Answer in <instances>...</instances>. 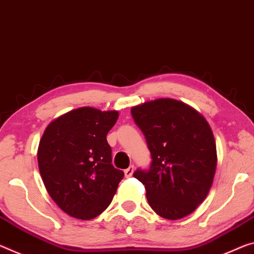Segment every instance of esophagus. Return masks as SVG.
Returning a JSON list of instances; mask_svg holds the SVG:
<instances>
[{
  "mask_svg": "<svg viewBox=\"0 0 254 254\" xmlns=\"http://www.w3.org/2000/svg\"><path fill=\"white\" fill-rule=\"evenodd\" d=\"M133 172H134V166H133V165H131L130 167H127V170L124 171V174H126L127 178H130V176L133 174Z\"/></svg>",
  "mask_w": 254,
  "mask_h": 254,
  "instance_id": "34e87169",
  "label": "esophagus"
}]
</instances>
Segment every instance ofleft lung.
<instances>
[{
	"label": "left lung",
	"mask_w": 254,
	"mask_h": 254,
	"mask_svg": "<svg viewBox=\"0 0 254 254\" xmlns=\"http://www.w3.org/2000/svg\"><path fill=\"white\" fill-rule=\"evenodd\" d=\"M132 118L146 138L151 164L133 176L144 185L157 215L180 219L206 199L214 180V134L202 115L174 99H157L132 107Z\"/></svg>",
	"instance_id": "obj_1"
}]
</instances>
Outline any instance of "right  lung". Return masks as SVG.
Wrapping results in <instances>:
<instances>
[{"mask_svg":"<svg viewBox=\"0 0 254 254\" xmlns=\"http://www.w3.org/2000/svg\"><path fill=\"white\" fill-rule=\"evenodd\" d=\"M119 113L81 107L48 124L38 147V167L55 203L67 215L88 220L110 206L123 179L112 164L106 135Z\"/></svg>","mask_w":254,"mask_h":254,"instance_id":"right-lung-1","label":"right lung"}]
</instances>
